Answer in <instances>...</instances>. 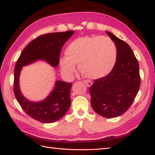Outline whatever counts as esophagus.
Wrapping results in <instances>:
<instances>
[{"mask_svg":"<svg viewBox=\"0 0 155 155\" xmlns=\"http://www.w3.org/2000/svg\"><path fill=\"white\" fill-rule=\"evenodd\" d=\"M84 82L86 84V86H88V87H90V86H92V82L91 81H86H86H84Z\"/></svg>","mask_w":155,"mask_h":155,"instance_id":"esophagus-1","label":"esophagus"}]
</instances>
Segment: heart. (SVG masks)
<instances>
[{
  "instance_id": "b5f03b06",
  "label": "heart",
  "mask_w": 155,
  "mask_h": 155,
  "mask_svg": "<svg viewBox=\"0 0 155 155\" xmlns=\"http://www.w3.org/2000/svg\"><path fill=\"white\" fill-rule=\"evenodd\" d=\"M65 55L59 59L61 72L70 78L77 70L76 64L82 74L92 79L107 76L114 69L117 49L112 39L104 36L80 37L67 45Z\"/></svg>"
}]
</instances>
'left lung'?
Returning a JSON list of instances; mask_svg holds the SVG:
<instances>
[{
	"instance_id": "1",
	"label": "left lung",
	"mask_w": 155,
	"mask_h": 155,
	"mask_svg": "<svg viewBox=\"0 0 155 155\" xmlns=\"http://www.w3.org/2000/svg\"><path fill=\"white\" fill-rule=\"evenodd\" d=\"M106 33L116 45V64L107 76L94 81L90 94L96 112L104 117L114 118L124 114L131 106L141 78L139 63L129 45L111 32Z\"/></svg>"
}]
</instances>
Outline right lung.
Returning <instances> with one entry per match:
<instances>
[{
  "mask_svg": "<svg viewBox=\"0 0 155 155\" xmlns=\"http://www.w3.org/2000/svg\"><path fill=\"white\" fill-rule=\"evenodd\" d=\"M74 33V31L55 32L41 35L31 41L18 59L14 68V92L21 107L29 116L41 123L50 124L60 120L71 106V82L56 81L49 95L40 102L28 100L21 94L19 77L22 67L42 60L56 67L59 63L61 50L65 42Z\"/></svg>",
  "mask_w": 155,
  "mask_h": 155,
  "instance_id": "right-lung-1",
  "label": "right lung"
}]
</instances>
